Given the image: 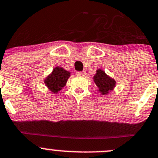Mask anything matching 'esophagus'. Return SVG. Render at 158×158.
I'll use <instances>...</instances> for the list:
<instances>
[{"label": "esophagus", "mask_w": 158, "mask_h": 158, "mask_svg": "<svg viewBox=\"0 0 158 158\" xmlns=\"http://www.w3.org/2000/svg\"><path fill=\"white\" fill-rule=\"evenodd\" d=\"M85 71H81V72H77V75L79 77H85Z\"/></svg>", "instance_id": "1"}]
</instances>
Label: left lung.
<instances>
[{
    "instance_id": "left-lung-1",
    "label": "left lung",
    "mask_w": 158,
    "mask_h": 158,
    "mask_svg": "<svg viewBox=\"0 0 158 158\" xmlns=\"http://www.w3.org/2000/svg\"><path fill=\"white\" fill-rule=\"evenodd\" d=\"M94 84L98 88V91L102 95H108L114 90L116 81L113 78L109 77L102 69H98L95 74L93 77Z\"/></svg>"
}]
</instances>
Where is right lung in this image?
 <instances>
[{"label":"right lung","instance_id":"obj_1","mask_svg":"<svg viewBox=\"0 0 158 158\" xmlns=\"http://www.w3.org/2000/svg\"><path fill=\"white\" fill-rule=\"evenodd\" d=\"M70 72L61 67H54L52 71L44 79V84L48 89L54 94H57L64 88L70 77Z\"/></svg>","mask_w":158,"mask_h":158}]
</instances>
